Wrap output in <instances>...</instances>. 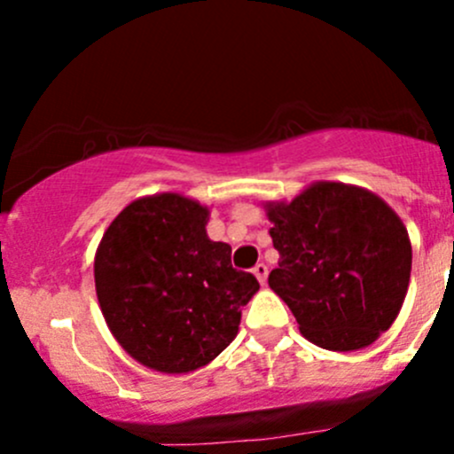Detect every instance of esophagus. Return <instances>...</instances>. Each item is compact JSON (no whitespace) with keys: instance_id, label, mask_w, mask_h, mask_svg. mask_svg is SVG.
Here are the masks:
<instances>
[{"instance_id":"esophagus-1","label":"esophagus","mask_w":454,"mask_h":454,"mask_svg":"<svg viewBox=\"0 0 454 454\" xmlns=\"http://www.w3.org/2000/svg\"><path fill=\"white\" fill-rule=\"evenodd\" d=\"M253 274H254L256 278H259L261 286H263L265 278H268V265H265V263H256L254 268H253Z\"/></svg>"}]
</instances>
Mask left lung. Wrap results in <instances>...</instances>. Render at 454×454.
Segmentation results:
<instances>
[{"label": "left lung", "instance_id": "obj_1", "mask_svg": "<svg viewBox=\"0 0 454 454\" xmlns=\"http://www.w3.org/2000/svg\"><path fill=\"white\" fill-rule=\"evenodd\" d=\"M268 217L278 250L268 283L309 342L354 351L391 327L413 253L402 219L378 195L318 182L290 204H268Z\"/></svg>", "mask_w": 454, "mask_h": 454}]
</instances>
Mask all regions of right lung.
Masks as SVG:
<instances>
[{"instance_id":"obj_1","label":"right lung","mask_w":454,"mask_h":454,"mask_svg":"<svg viewBox=\"0 0 454 454\" xmlns=\"http://www.w3.org/2000/svg\"><path fill=\"white\" fill-rule=\"evenodd\" d=\"M208 210L177 193L131 201L103 235L96 296L122 349L145 367L189 373L237 336L259 290L235 270L231 246L206 235Z\"/></svg>"}]
</instances>
